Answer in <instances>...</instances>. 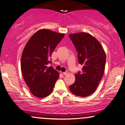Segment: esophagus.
I'll use <instances>...</instances> for the list:
<instances>
[{
  "label": "esophagus",
  "mask_w": 125,
  "mask_h": 125,
  "mask_svg": "<svg viewBox=\"0 0 125 125\" xmlns=\"http://www.w3.org/2000/svg\"><path fill=\"white\" fill-rule=\"evenodd\" d=\"M68 73H69V72H68V71H65V72H63V74L64 75H68Z\"/></svg>",
  "instance_id": "esophagus-1"
}]
</instances>
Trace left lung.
<instances>
[{
    "label": "left lung",
    "instance_id": "1",
    "mask_svg": "<svg viewBox=\"0 0 125 125\" xmlns=\"http://www.w3.org/2000/svg\"><path fill=\"white\" fill-rule=\"evenodd\" d=\"M69 37L78 52V62L83 66L69 88L75 95L85 97L96 91L103 78L106 55L99 42L88 33L71 34Z\"/></svg>",
    "mask_w": 125,
    "mask_h": 125
}]
</instances>
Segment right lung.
Segmentation results:
<instances>
[{
    "mask_svg": "<svg viewBox=\"0 0 125 125\" xmlns=\"http://www.w3.org/2000/svg\"><path fill=\"white\" fill-rule=\"evenodd\" d=\"M64 34L41 29L31 37L22 52L21 70L24 79L34 96L43 98L52 92L58 72L52 66V54Z\"/></svg>",
    "mask_w": 125,
    "mask_h": 125,
    "instance_id": "obj_1",
    "label": "right lung"
}]
</instances>
